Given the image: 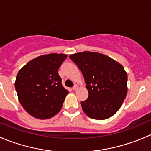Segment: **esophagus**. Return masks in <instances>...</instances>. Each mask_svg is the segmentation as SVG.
Returning a JSON list of instances; mask_svg holds the SVG:
<instances>
[{
  "mask_svg": "<svg viewBox=\"0 0 151 151\" xmlns=\"http://www.w3.org/2000/svg\"><path fill=\"white\" fill-rule=\"evenodd\" d=\"M77 89H78V85H74V87H73V90H74V91H77Z\"/></svg>",
  "mask_w": 151,
  "mask_h": 151,
  "instance_id": "1",
  "label": "esophagus"
}]
</instances>
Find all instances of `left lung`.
I'll use <instances>...</instances> for the list:
<instances>
[{
	"label": "left lung",
	"mask_w": 151,
	"mask_h": 151,
	"mask_svg": "<svg viewBox=\"0 0 151 151\" xmlns=\"http://www.w3.org/2000/svg\"><path fill=\"white\" fill-rule=\"evenodd\" d=\"M84 77L88 97L81 101L89 118L105 120L121 108L128 91L127 73L121 63L104 54L85 51L69 55Z\"/></svg>",
	"instance_id": "left-lung-1"
}]
</instances>
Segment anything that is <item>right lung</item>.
I'll return each instance as SVG.
<instances>
[{"label": "right lung", "instance_id": "right-lung-1", "mask_svg": "<svg viewBox=\"0 0 151 151\" xmlns=\"http://www.w3.org/2000/svg\"><path fill=\"white\" fill-rule=\"evenodd\" d=\"M66 57V54L43 55L18 71L14 83L18 99L31 116L49 119L61 109L68 91L62 85L58 68Z\"/></svg>", "mask_w": 151, "mask_h": 151}]
</instances>
